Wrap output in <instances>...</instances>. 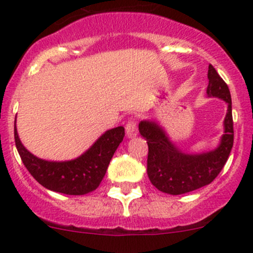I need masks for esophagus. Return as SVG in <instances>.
<instances>
[{"label": "esophagus", "mask_w": 253, "mask_h": 253, "mask_svg": "<svg viewBox=\"0 0 253 253\" xmlns=\"http://www.w3.org/2000/svg\"><path fill=\"white\" fill-rule=\"evenodd\" d=\"M137 134H138L137 124H135L134 120H128L126 124V135L128 138H133Z\"/></svg>", "instance_id": "1"}]
</instances>
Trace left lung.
I'll list each match as a JSON object with an SVG mask.
<instances>
[{
  "label": "left lung",
  "mask_w": 253,
  "mask_h": 253,
  "mask_svg": "<svg viewBox=\"0 0 253 253\" xmlns=\"http://www.w3.org/2000/svg\"><path fill=\"white\" fill-rule=\"evenodd\" d=\"M209 97H217L228 104L224 134L214 150L203 154H185L169 140L155 121H140L139 132L148 143L147 172L151 184L162 193L180 195L213 182L229 158L234 143L232 97L228 84L210 64Z\"/></svg>",
  "instance_id": "left-lung-1"
}]
</instances>
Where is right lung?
Here are the masks:
<instances>
[{
    "label": "right lung",
    "mask_w": 253,
    "mask_h": 253,
    "mask_svg": "<svg viewBox=\"0 0 253 253\" xmlns=\"http://www.w3.org/2000/svg\"><path fill=\"white\" fill-rule=\"evenodd\" d=\"M125 137L122 126L109 129L75 160L46 161L21 144L14 125L15 147L30 174L47 189L68 195H84L99 187L114 153Z\"/></svg>",
    "instance_id": "right-lung-1"
}]
</instances>
